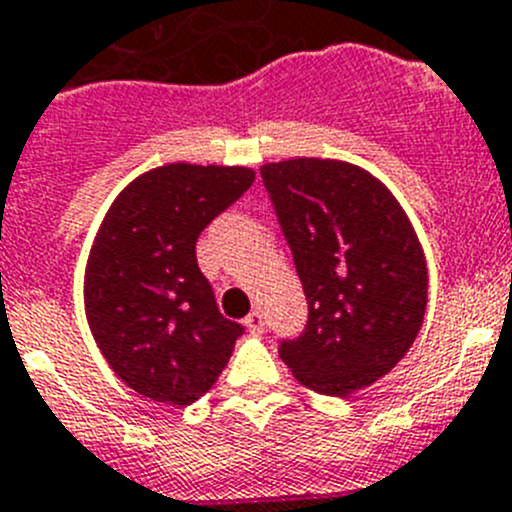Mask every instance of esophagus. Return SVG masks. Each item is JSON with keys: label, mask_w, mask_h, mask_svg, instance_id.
<instances>
[{"label": "esophagus", "mask_w": 512, "mask_h": 512, "mask_svg": "<svg viewBox=\"0 0 512 512\" xmlns=\"http://www.w3.org/2000/svg\"><path fill=\"white\" fill-rule=\"evenodd\" d=\"M245 326H247V331L255 333V336H260V333L265 331V318H262L260 310H252V313L247 315Z\"/></svg>", "instance_id": "esophagus-1"}]
</instances>
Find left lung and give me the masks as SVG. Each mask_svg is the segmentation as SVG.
<instances>
[{"instance_id": "obj_1", "label": "left lung", "mask_w": 512, "mask_h": 512, "mask_svg": "<svg viewBox=\"0 0 512 512\" xmlns=\"http://www.w3.org/2000/svg\"><path fill=\"white\" fill-rule=\"evenodd\" d=\"M260 176L308 300L305 328L280 341V358L318 394L371 386L409 351L427 308V265L407 214L343 161L290 159Z\"/></svg>"}]
</instances>
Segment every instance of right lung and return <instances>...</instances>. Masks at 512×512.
Returning <instances> with one entry per match:
<instances>
[{"label": "right lung", "mask_w": 512, "mask_h": 512, "mask_svg": "<svg viewBox=\"0 0 512 512\" xmlns=\"http://www.w3.org/2000/svg\"><path fill=\"white\" fill-rule=\"evenodd\" d=\"M252 181L245 166H159L105 214L85 270V310L105 361L138 394L174 407L197 401L245 333L219 313L197 240Z\"/></svg>", "instance_id": "right-lung-1"}]
</instances>
